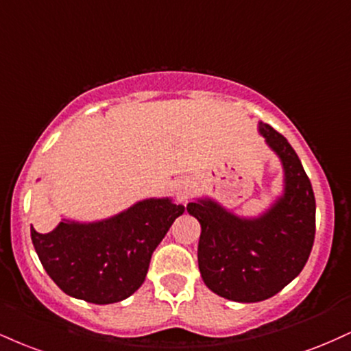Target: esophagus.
<instances>
[{"label":"esophagus","instance_id":"obj_1","mask_svg":"<svg viewBox=\"0 0 351 351\" xmlns=\"http://www.w3.org/2000/svg\"><path fill=\"white\" fill-rule=\"evenodd\" d=\"M173 193H175L176 199L180 202H184L188 199L189 194H191V181L188 178L176 180L175 184H173Z\"/></svg>","mask_w":351,"mask_h":351}]
</instances>
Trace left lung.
<instances>
[{"mask_svg":"<svg viewBox=\"0 0 351 351\" xmlns=\"http://www.w3.org/2000/svg\"><path fill=\"white\" fill-rule=\"evenodd\" d=\"M260 134L285 168V194L260 217L245 219L213 199L186 206L201 223L197 265L206 286L235 302H258L288 286L309 258L315 237V197L289 142L271 125Z\"/></svg>","mask_w":351,"mask_h":351,"instance_id":"left-lung-1","label":"left lung"}]
</instances>
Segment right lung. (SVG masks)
Wrapping results in <instances>:
<instances>
[{
    "instance_id": "1",
    "label": "right lung",
    "mask_w": 351,
    "mask_h": 351,
    "mask_svg": "<svg viewBox=\"0 0 351 351\" xmlns=\"http://www.w3.org/2000/svg\"><path fill=\"white\" fill-rule=\"evenodd\" d=\"M184 206L168 197L143 199L99 222L63 221L49 234L31 227L42 267L71 298L112 304L129 298L145 281L152 253Z\"/></svg>"
}]
</instances>
